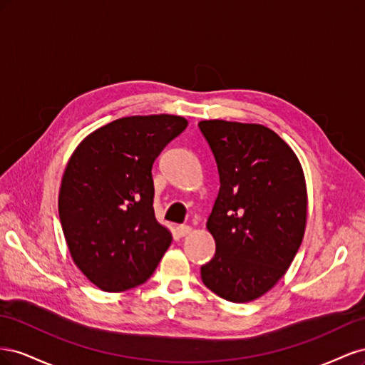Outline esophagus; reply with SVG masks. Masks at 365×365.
<instances>
[{
	"mask_svg": "<svg viewBox=\"0 0 365 365\" xmlns=\"http://www.w3.org/2000/svg\"><path fill=\"white\" fill-rule=\"evenodd\" d=\"M176 233H178V236L184 237V236L192 233V227L190 225H178L176 227Z\"/></svg>",
	"mask_w": 365,
	"mask_h": 365,
	"instance_id": "1",
	"label": "esophagus"
}]
</instances>
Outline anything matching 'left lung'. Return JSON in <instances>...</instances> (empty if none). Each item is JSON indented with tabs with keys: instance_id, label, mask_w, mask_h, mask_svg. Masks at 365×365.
<instances>
[{
	"instance_id": "8db88e82",
	"label": "left lung",
	"mask_w": 365,
	"mask_h": 365,
	"mask_svg": "<svg viewBox=\"0 0 365 365\" xmlns=\"http://www.w3.org/2000/svg\"><path fill=\"white\" fill-rule=\"evenodd\" d=\"M197 126L220 182L207 220L216 252L201 267V279L228 302H252L283 277L302 245L307 217L302 164L263 125L204 120Z\"/></svg>"
}]
</instances>
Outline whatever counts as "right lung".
<instances>
[{
    "mask_svg": "<svg viewBox=\"0 0 365 365\" xmlns=\"http://www.w3.org/2000/svg\"><path fill=\"white\" fill-rule=\"evenodd\" d=\"M180 115H132L96 129L65 168L59 219L71 257L106 292L145 283L172 242L153 212L152 164L187 128Z\"/></svg>",
    "mask_w": 365,
    "mask_h": 365,
    "instance_id": "1",
    "label": "right lung"
}]
</instances>
